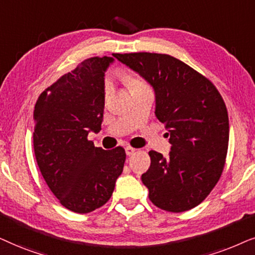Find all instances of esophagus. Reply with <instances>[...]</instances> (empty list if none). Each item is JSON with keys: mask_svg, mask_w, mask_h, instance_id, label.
Here are the masks:
<instances>
[{"mask_svg": "<svg viewBox=\"0 0 255 255\" xmlns=\"http://www.w3.org/2000/svg\"><path fill=\"white\" fill-rule=\"evenodd\" d=\"M135 151H136V149L133 148V147H126V154H127L128 156L133 155Z\"/></svg>", "mask_w": 255, "mask_h": 255, "instance_id": "obj_1", "label": "esophagus"}]
</instances>
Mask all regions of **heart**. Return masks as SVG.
Instances as JSON below:
<instances>
[{"label": "heart", "mask_w": 255, "mask_h": 255, "mask_svg": "<svg viewBox=\"0 0 255 255\" xmlns=\"http://www.w3.org/2000/svg\"><path fill=\"white\" fill-rule=\"evenodd\" d=\"M122 78H124L125 81H127L128 85H129L131 90H134V88H138V87L148 86V85L145 84L143 80L137 79V78L129 77V76H122ZM111 91H112V83H111V80H106V83H105V94H106V97L111 93Z\"/></svg>", "instance_id": "obj_1"}]
</instances>
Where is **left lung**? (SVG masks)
I'll return each instance as SVG.
<instances>
[{"mask_svg":"<svg viewBox=\"0 0 255 255\" xmlns=\"http://www.w3.org/2000/svg\"><path fill=\"white\" fill-rule=\"evenodd\" d=\"M154 87L156 117L164 124L171 150L167 158L150 150V167L142 175L149 199L168 212L199 205L225 167L229 114L219 91L208 78L169 54L117 53Z\"/></svg>","mask_w":255,"mask_h":255,"instance_id":"1","label":"left lung"}]
</instances>
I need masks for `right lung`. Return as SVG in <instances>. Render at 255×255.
Listing matches in <instances>:
<instances>
[{"mask_svg":"<svg viewBox=\"0 0 255 255\" xmlns=\"http://www.w3.org/2000/svg\"><path fill=\"white\" fill-rule=\"evenodd\" d=\"M113 60H84L43 91L33 111V150L40 174L60 204L77 213L106 204L124 170V148L104 150L87 138L91 130L101 129L105 71Z\"/></svg>","mask_w":255,"mask_h":255,"instance_id":"obj_1","label":"right lung"}]
</instances>
